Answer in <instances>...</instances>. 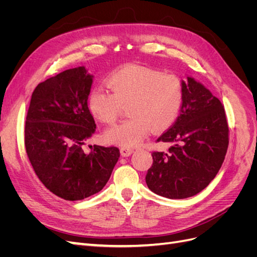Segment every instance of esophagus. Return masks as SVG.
<instances>
[{
    "label": "esophagus",
    "mask_w": 257,
    "mask_h": 257,
    "mask_svg": "<svg viewBox=\"0 0 257 257\" xmlns=\"http://www.w3.org/2000/svg\"><path fill=\"white\" fill-rule=\"evenodd\" d=\"M133 149H131V148H126V147H122L120 149V153L122 157H130V155L133 153Z\"/></svg>",
    "instance_id": "1"
}]
</instances>
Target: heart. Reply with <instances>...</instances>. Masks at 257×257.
<instances>
[{"label":"heart","mask_w":257,"mask_h":257,"mask_svg":"<svg viewBox=\"0 0 257 257\" xmlns=\"http://www.w3.org/2000/svg\"><path fill=\"white\" fill-rule=\"evenodd\" d=\"M108 92L95 88L90 92L89 108L97 120L112 124L123 106L130 118L105 132L110 144L133 147L141 144L151 128L161 132L177 120L184 100V83L172 73L142 65H127L107 79Z\"/></svg>","instance_id":"heart-1"}]
</instances>
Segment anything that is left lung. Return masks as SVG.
<instances>
[{
  "label": "left lung",
  "mask_w": 257,
  "mask_h": 257,
  "mask_svg": "<svg viewBox=\"0 0 257 257\" xmlns=\"http://www.w3.org/2000/svg\"><path fill=\"white\" fill-rule=\"evenodd\" d=\"M184 100L176 122L157 142L170 143L167 152L154 151L148 188L160 196L182 199L196 195L211 182L228 148V124L220 99L188 77Z\"/></svg>",
  "instance_id": "8db88e82"
}]
</instances>
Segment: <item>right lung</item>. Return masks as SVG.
I'll use <instances>...</instances> for the list:
<instances>
[{
	"label": "right lung",
	"mask_w": 257,
	"mask_h": 257,
	"mask_svg": "<svg viewBox=\"0 0 257 257\" xmlns=\"http://www.w3.org/2000/svg\"><path fill=\"white\" fill-rule=\"evenodd\" d=\"M92 81L83 66L51 77L33 91L27 114L31 165L46 188L65 200L102 191L120 157L116 147L94 145L90 153L82 149L96 128L88 107Z\"/></svg>",
	"instance_id": "right-lung-1"
}]
</instances>
